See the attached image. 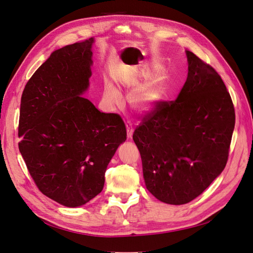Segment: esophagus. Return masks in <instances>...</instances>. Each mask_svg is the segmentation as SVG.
<instances>
[{
    "label": "esophagus",
    "instance_id": "1",
    "mask_svg": "<svg viewBox=\"0 0 253 253\" xmlns=\"http://www.w3.org/2000/svg\"><path fill=\"white\" fill-rule=\"evenodd\" d=\"M133 132H134V127L132 126V124H130L129 121H127V123H126V133H127V138H130V137H132Z\"/></svg>",
    "mask_w": 253,
    "mask_h": 253
}]
</instances>
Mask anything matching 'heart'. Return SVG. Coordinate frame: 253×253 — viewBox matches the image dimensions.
<instances>
[{
	"label": "heart",
	"instance_id": "obj_1",
	"mask_svg": "<svg viewBox=\"0 0 253 253\" xmlns=\"http://www.w3.org/2000/svg\"><path fill=\"white\" fill-rule=\"evenodd\" d=\"M161 93L162 87L159 84L147 85L138 91L136 88L132 89L134 103L141 110L149 109L160 98ZM103 96L105 102L111 107H120L123 105V97H121L118 90L111 83L105 84Z\"/></svg>",
	"mask_w": 253,
	"mask_h": 253
}]
</instances>
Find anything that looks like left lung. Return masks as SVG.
I'll return each instance as SVG.
<instances>
[{"label":"left lung","mask_w":253,"mask_h":253,"mask_svg":"<svg viewBox=\"0 0 253 253\" xmlns=\"http://www.w3.org/2000/svg\"><path fill=\"white\" fill-rule=\"evenodd\" d=\"M188 77L175 100H157L133 139L147 190L169 205L190 203L225 168L235 108L214 67L187 50Z\"/></svg>","instance_id":"1"}]
</instances>
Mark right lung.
Returning <instances> with one entry per match:
<instances>
[{
    "label": "right lung",
    "instance_id": "add662e5",
    "mask_svg": "<svg viewBox=\"0 0 253 253\" xmlns=\"http://www.w3.org/2000/svg\"><path fill=\"white\" fill-rule=\"evenodd\" d=\"M93 38L57 49L23 91L18 148L42 194L68 208L102 192L109 162L126 139L116 113H103L82 94L89 85Z\"/></svg>",
    "mask_w": 253,
    "mask_h": 253
}]
</instances>
